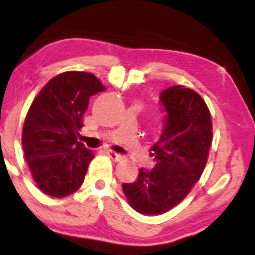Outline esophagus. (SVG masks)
<instances>
[{"label":"esophagus","mask_w":255,"mask_h":255,"mask_svg":"<svg viewBox=\"0 0 255 255\" xmlns=\"http://www.w3.org/2000/svg\"><path fill=\"white\" fill-rule=\"evenodd\" d=\"M106 153L113 159V160H115V161H121L122 159H124V155L120 154V153H118V152L113 151V149H106Z\"/></svg>","instance_id":"34e87169"}]
</instances>
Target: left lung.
Returning a JSON list of instances; mask_svg holds the SVG:
<instances>
[{"instance_id":"8db88e82","label":"left lung","mask_w":255,"mask_h":255,"mask_svg":"<svg viewBox=\"0 0 255 255\" xmlns=\"http://www.w3.org/2000/svg\"><path fill=\"white\" fill-rule=\"evenodd\" d=\"M166 126L151 147L157 164L140 168L133 183L122 184L128 203L143 215H161L179 204L198 182L213 142V121L205 101L184 85L161 93Z\"/></svg>"}]
</instances>
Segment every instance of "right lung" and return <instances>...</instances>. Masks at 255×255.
I'll use <instances>...</instances> for the list:
<instances>
[{"instance_id": "right-lung-1", "label": "right lung", "mask_w": 255, "mask_h": 255, "mask_svg": "<svg viewBox=\"0 0 255 255\" xmlns=\"http://www.w3.org/2000/svg\"><path fill=\"white\" fill-rule=\"evenodd\" d=\"M106 90L96 76L66 71L46 83L24 119L22 147L42 192L63 198L81 188L94 152L79 142L89 98Z\"/></svg>"}]
</instances>
